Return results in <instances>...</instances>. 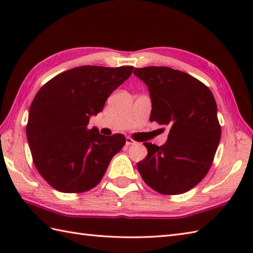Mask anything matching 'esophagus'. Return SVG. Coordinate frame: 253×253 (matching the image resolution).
<instances>
[{"label":"esophagus","instance_id":"34e87169","mask_svg":"<svg viewBox=\"0 0 253 253\" xmlns=\"http://www.w3.org/2000/svg\"><path fill=\"white\" fill-rule=\"evenodd\" d=\"M136 141L133 140V139H131L130 137H127L126 138V146H131V144H135Z\"/></svg>","mask_w":253,"mask_h":253}]
</instances>
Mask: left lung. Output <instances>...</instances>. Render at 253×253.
I'll return each mask as SVG.
<instances>
[{
  "label": "left lung",
  "instance_id": "obj_1",
  "mask_svg": "<svg viewBox=\"0 0 253 253\" xmlns=\"http://www.w3.org/2000/svg\"><path fill=\"white\" fill-rule=\"evenodd\" d=\"M148 85L150 122L169 129L163 146L143 144L148 154L137 169L144 182L163 195H180L200 182L211 168L221 139L215 99L206 84L165 66L135 68Z\"/></svg>",
  "mask_w": 253,
  "mask_h": 253
}]
</instances>
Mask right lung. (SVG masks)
I'll return each mask as SVG.
<instances>
[{"label":"right lung","mask_w":253,"mask_h":253,"mask_svg":"<svg viewBox=\"0 0 253 253\" xmlns=\"http://www.w3.org/2000/svg\"><path fill=\"white\" fill-rule=\"evenodd\" d=\"M132 71V66L75 67L38 91L26 133L38 171L54 189L78 193L101 181L126 138L122 133L100 135L87 125Z\"/></svg>","instance_id":"1"}]
</instances>
